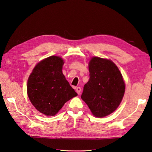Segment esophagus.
<instances>
[{
    "label": "esophagus",
    "mask_w": 152,
    "mask_h": 152,
    "mask_svg": "<svg viewBox=\"0 0 152 152\" xmlns=\"http://www.w3.org/2000/svg\"><path fill=\"white\" fill-rule=\"evenodd\" d=\"M76 91L78 94H80V92H81V88H80V87H77L76 88Z\"/></svg>",
    "instance_id": "34e87169"
}]
</instances>
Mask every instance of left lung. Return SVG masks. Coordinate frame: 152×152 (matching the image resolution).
I'll use <instances>...</instances> for the list:
<instances>
[{
    "label": "left lung",
    "instance_id": "obj_1",
    "mask_svg": "<svg viewBox=\"0 0 152 152\" xmlns=\"http://www.w3.org/2000/svg\"><path fill=\"white\" fill-rule=\"evenodd\" d=\"M89 80L81 98L92 114L102 118L114 112L121 102L125 83L120 71L110 60L94 57L89 64Z\"/></svg>",
    "mask_w": 152,
    "mask_h": 152
}]
</instances>
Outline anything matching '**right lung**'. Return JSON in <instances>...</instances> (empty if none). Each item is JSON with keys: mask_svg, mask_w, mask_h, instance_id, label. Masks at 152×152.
Instances as JSON below:
<instances>
[{"mask_svg": "<svg viewBox=\"0 0 152 152\" xmlns=\"http://www.w3.org/2000/svg\"><path fill=\"white\" fill-rule=\"evenodd\" d=\"M63 64L59 57H48L37 64L28 79V96L42 114L55 115L77 95L62 72Z\"/></svg>", "mask_w": 152, "mask_h": 152, "instance_id": "1", "label": "right lung"}]
</instances>
